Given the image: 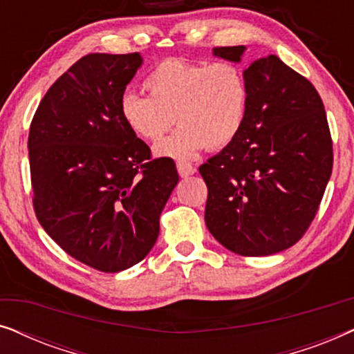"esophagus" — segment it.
<instances>
[{"label": "esophagus", "mask_w": 354, "mask_h": 354, "mask_svg": "<svg viewBox=\"0 0 354 354\" xmlns=\"http://www.w3.org/2000/svg\"><path fill=\"white\" fill-rule=\"evenodd\" d=\"M177 171H178V174H180V177H188V176H193V174L196 172V167L192 166L190 162L178 161L177 162Z\"/></svg>", "instance_id": "obj_1"}]
</instances>
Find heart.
<instances>
[{
	"label": "heart",
	"instance_id": "b5f03b06",
	"mask_svg": "<svg viewBox=\"0 0 354 354\" xmlns=\"http://www.w3.org/2000/svg\"><path fill=\"white\" fill-rule=\"evenodd\" d=\"M149 96L125 91L119 111L125 125L147 142H156L172 127L176 132L154 147L158 156L193 159L201 149L229 147L243 129L248 113V80L229 61L193 62L169 57L145 79Z\"/></svg>",
	"mask_w": 354,
	"mask_h": 354
}]
</instances>
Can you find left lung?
Here are the masks:
<instances>
[{
	"label": "left lung",
	"mask_w": 354,
	"mask_h": 354,
	"mask_svg": "<svg viewBox=\"0 0 354 354\" xmlns=\"http://www.w3.org/2000/svg\"><path fill=\"white\" fill-rule=\"evenodd\" d=\"M245 46H216L240 61ZM250 100L234 143L200 166L207 187L205 221L212 236L240 256L293 246L311 225L332 174L327 114L306 77L275 55L245 71Z\"/></svg>",
	"instance_id": "8db88e82"
}]
</instances>
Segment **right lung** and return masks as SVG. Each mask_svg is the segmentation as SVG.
<instances>
[{
  "label": "right lung",
  "mask_w": 354,
  "mask_h": 354,
  "mask_svg": "<svg viewBox=\"0 0 354 354\" xmlns=\"http://www.w3.org/2000/svg\"><path fill=\"white\" fill-rule=\"evenodd\" d=\"M138 53H90L38 104L28 132L33 211L72 258L100 272L140 263L156 243L159 216L178 182L172 158L120 118Z\"/></svg>",
  "instance_id": "right-lung-1"
}]
</instances>
